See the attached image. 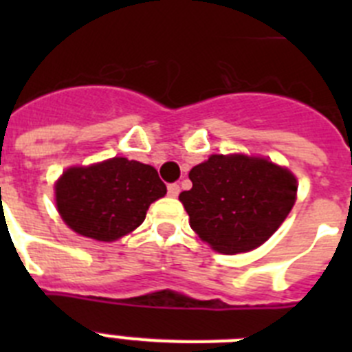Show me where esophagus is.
<instances>
[{"mask_svg": "<svg viewBox=\"0 0 352 352\" xmlns=\"http://www.w3.org/2000/svg\"><path fill=\"white\" fill-rule=\"evenodd\" d=\"M167 194H169L170 197H178V194H179L178 183H169V185H167Z\"/></svg>", "mask_w": 352, "mask_h": 352, "instance_id": "1", "label": "esophagus"}]
</instances>
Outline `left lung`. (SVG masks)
Instances as JSON below:
<instances>
[{
    "label": "left lung",
    "mask_w": 352,
    "mask_h": 352,
    "mask_svg": "<svg viewBox=\"0 0 352 352\" xmlns=\"http://www.w3.org/2000/svg\"><path fill=\"white\" fill-rule=\"evenodd\" d=\"M190 190L179 201L190 227L220 254L263 245L280 227L296 199V178L264 158L211 155L195 166Z\"/></svg>",
    "instance_id": "left-lung-1"
}]
</instances>
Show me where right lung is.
Returning <instances> with one entry per match:
<instances>
[{
	"mask_svg": "<svg viewBox=\"0 0 352 352\" xmlns=\"http://www.w3.org/2000/svg\"><path fill=\"white\" fill-rule=\"evenodd\" d=\"M166 192L157 169L116 157L63 173L56 183V204L77 234L114 241L141 226L149 204Z\"/></svg>",
	"mask_w": 352,
	"mask_h": 352,
	"instance_id": "obj_1",
	"label": "right lung"
}]
</instances>
